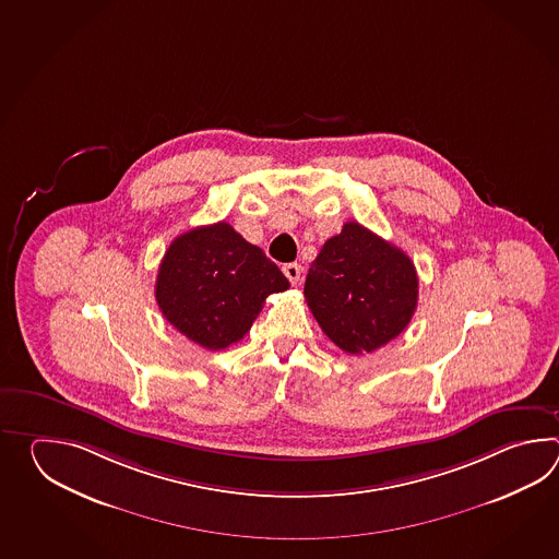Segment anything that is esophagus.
<instances>
[{
  "label": "esophagus",
  "mask_w": 559,
  "mask_h": 559,
  "mask_svg": "<svg viewBox=\"0 0 559 559\" xmlns=\"http://www.w3.org/2000/svg\"><path fill=\"white\" fill-rule=\"evenodd\" d=\"M284 274L289 284L299 285L301 284V277H304V267L299 263H285Z\"/></svg>",
  "instance_id": "1"
}]
</instances>
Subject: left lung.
I'll return each instance as SVG.
<instances>
[{
    "label": "left lung",
    "mask_w": 559,
    "mask_h": 559,
    "mask_svg": "<svg viewBox=\"0 0 559 559\" xmlns=\"http://www.w3.org/2000/svg\"><path fill=\"white\" fill-rule=\"evenodd\" d=\"M417 284L404 251L347 222L311 262L304 296L323 333L357 356L404 332L417 308Z\"/></svg>",
    "instance_id": "obj_1"
}]
</instances>
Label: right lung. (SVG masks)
Here are the masks:
<instances>
[{"mask_svg":"<svg viewBox=\"0 0 559 559\" xmlns=\"http://www.w3.org/2000/svg\"><path fill=\"white\" fill-rule=\"evenodd\" d=\"M287 287V277L258 246L217 222L171 241L159 263L155 299L179 333L217 352L250 332L265 297Z\"/></svg>","mask_w":559,"mask_h":559,"instance_id":"obj_1","label":"right lung"}]
</instances>
